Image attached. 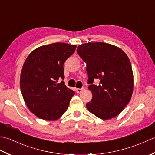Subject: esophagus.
<instances>
[{
	"label": "esophagus",
	"instance_id": "obj_1",
	"mask_svg": "<svg viewBox=\"0 0 155 155\" xmlns=\"http://www.w3.org/2000/svg\"><path fill=\"white\" fill-rule=\"evenodd\" d=\"M84 90V88H77V89H76V91L78 93H81L82 91H83Z\"/></svg>",
	"mask_w": 155,
	"mask_h": 155
}]
</instances>
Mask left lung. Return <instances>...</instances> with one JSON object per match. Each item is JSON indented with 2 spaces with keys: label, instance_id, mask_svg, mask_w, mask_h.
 <instances>
[{
  "label": "left lung",
  "instance_id": "1",
  "mask_svg": "<svg viewBox=\"0 0 155 155\" xmlns=\"http://www.w3.org/2000/svg\"><path fill=\"white\" fill-rule=\"evenodd\" d=\"M77 52L87 64L88 89L93 94L88 111L101 119L117 116L129 103L133 74L129 58L120 48L104 42H87ZM98 79L100 83L94 84Z\"/></svg>",
  "mask_w": 155,
  "mask_h": 155
}]
</instances>
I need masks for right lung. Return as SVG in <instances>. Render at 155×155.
<instances>
[{"label": "right lung", "instance_id": "obj_1", "mask_svg": "<svg viewBox=\"0 0 155 155\" xmlns=\"http://www.w3.org/2000/svg\"><path fill=\"white\" fill-rule=\"evenodd\" d=\"M76 47L64 42L44 45L26 59L20 86L26 104L38 118L55 120L67 110L75 93L64 84L63 65Z\"/></svg>", "mask_w": 155, "mask_h": 155}]
</instances>
